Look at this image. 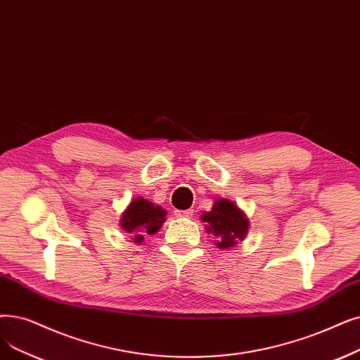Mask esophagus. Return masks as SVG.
I'll list each match as a JSON object with an SVG mask.
<instances>
[{"instance_id": "34e87169", "label": "esophagus", "mask_w": 360, "mask_h": 360, "mask_svg": "<svg viewBox=\"0 0 360 360\" xmlns=\"http://www.w3.org/2000/svg\"><path fill=\"white\" fill-rule=\"evenodd\" d=\"M175 216L176 217H191L193 216V210H175Z\"/></svg>"}]
</instances>
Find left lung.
<instances>
[{
    "label": "left lung",
    "instance_id": "left-lung-1",
    "mask_svg": "<svg viewBox=\"0 0 360 360\" xmlns=\"http://www.w3.org/2000/svg\"><path fill=\"white\" fill-rule=\"evenodd\" d=\"M201 221L206 222L207 233L217 237V248H231L238 241H243L248 232L250 222L244 212L233 202L219 198L210 212L201 214Z\"/></svg>",
    "mask_w": 360,
    "mask_h": 360
}]
</instances>
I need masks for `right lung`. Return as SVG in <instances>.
<instances>
[{
    "label": "right lung",
    "mask_w": 360,
    "mask_h": 360,
    "mask_svg": "<svg viewBox=\"0 0 360 360\" xmlns=\"http://www.w3.org/2000/svg\"><path fill=\"white\" fill-rule=\"evenodd\" d=\"M166 221V210L155 206L146 198L136 197L122 213L120 226L123 231L132 233L134 243H143L146 236L158 232Z\"/></svg>",
    "instance_id": "obj_1"
}]
</instances>
